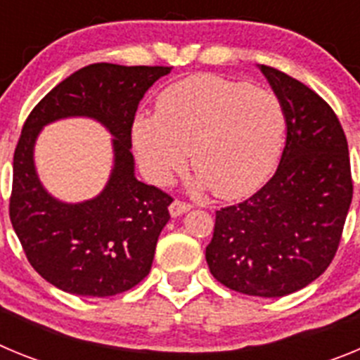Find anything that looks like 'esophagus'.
<instances>
[{
    "instance_id": "1",
    "label": "esophagus",
    "mask_w": 360,
    "mask_h": 360,
    "mask_svg": "<svg viewBox=\"0 0 360 360\" xmlns=\"http://www.w3.org/2000/svg\"><path fill=\"white\" fill-rule=\"evenodd\" d=\"M189 209H191V203L180 202V200H174V202L169 205L171 216H180V214H184L186 211H189Z\"/></svg>"
}]
</instances>
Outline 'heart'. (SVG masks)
Segmentation results:
<instances>
[{
    "instance_id": "1",
    "label": "heart",
    "mask_w": 360,
    "mask_h": 360,
    "mask_svg": "<svg viewBox=\"0 0 360 360\" xmlns=\"http://www.w3.org/2000/svg\"><path fill=\"white\" fill-rule=\"evenodd\" d=\"M285 133V110L272 91L198 73L158 95L157 115L136 117L133 146L151 182L167 186L186 169L191 151L198 186L236 200L272 176Z\"/></svg>"
}]
</instances>
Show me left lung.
Here are the masks:
<instances>
[{
    "label": "left lung",
    "instance_id": "left-lung-1",
    "mask_svg": "<svg viewBox=\"0 0 360 360\" xmlns=\"http://www.w3.org/2000/svg\"><path fill=\"white\" fill-rule=\"evenodd\" d=\"M259 70L283 104L287 142L274 176L262 189L216 211L205 259L231 290L281 297L328 269L354 182L345 129L328 103L287 73L265 65Z\"/></svg>",
    "mask_w": 360,
    "mask_h": 360
}]
</instances>
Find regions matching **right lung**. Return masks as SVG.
<instances>
[{
	"label": "right lung",
	"mask_w": 360,
	"mask_h": 360,
	"mask_svg": "<svg viewBox=\"0 0 360 360\" xmlns=\"http://www.w3.org/2000/svg\"><path fill=\"white\" fill-rule=\"evenodd\" d=\"M169 72L171 66L95 63L59 82L30 111L14 151L8 212L27 259L53 287L108 297L149 274L173 198L135 178L131 128L146 91ZM66 116H90L116 136L107 187L81 204L50 197L33 165V144L42 126Z\"/></svg>",
	"instance_id": "obj_1"
}]
</instances>
